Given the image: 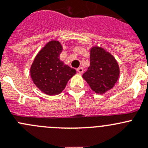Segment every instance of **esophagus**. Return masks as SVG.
I'll return each instance as SVG.
<instances>
[{
    "label": "esophagus",
    "mask_w": 148,
    "mask_h": 148,
    "mask_svg": "<svg viewBox=\"0 0 148 148\" xmlns=\"http://www.w3.org/2000/svg\"><path fill=\"white\" fill-rule=\"evenodd\" d=\"M77 71L79 74H82L84 72V69L82 67H79V68L77 69Z\"/></svg>",
    "instance_id": "obj_1"
}]
</instances>
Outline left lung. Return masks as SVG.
I'll use <instances>...</instances> for the list:
<instances>
[{
	"label": "left lung",
	"instance_id": "1",
	"mask_svg": "<svg viewBox=\"0 0 148 148\" xmlns=\"http://www.w3.org/2000/svg\"><path fill=\"white\" fill-rule=\"evenodd\" d=\"M120 75L118 64L112 55L100 47L92 48L90 66L83 74L91 89L104 94L114 86Z\"/></svg>",
	"mask_w": 148,
	"mask_h": 148
}]
</instances>
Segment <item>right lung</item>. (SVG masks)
<instances>
[{
  "instance_id": "right-lung-1",
  "label": "right lung",
  "mask_w": 148,
  "mask_h": 148,
  "mask_svg": "<svg viewBox=\"0 0 148 148\" xmlns=\"http://www.w3.org/2000/svg\"><path fill=\"white\" fill-rule=\"evenodd\" d=\"M62 46L51 41L38 52L31 67V76L36 86L48 95H56L64 89L76 70L59 59Z\"/></svg>"
}]
</instances>
